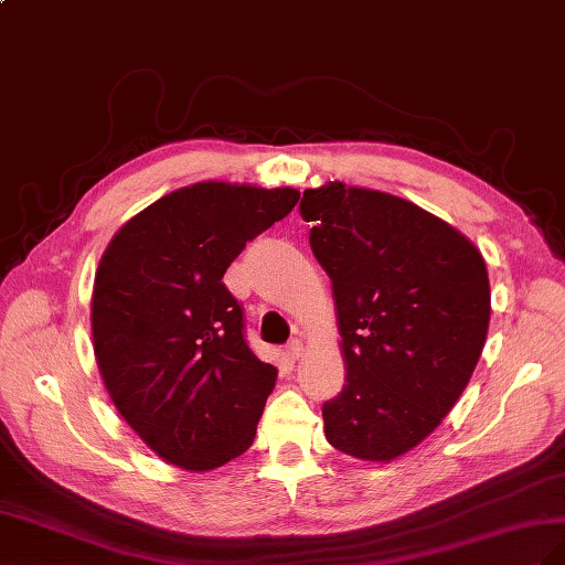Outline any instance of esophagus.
Listing matches in <instances>:
<instances>
[{"label":"esophagus","instance_id":"1","mask_svg":"<svg viewBox=\"0 0 565 565\" xmlns=\"http://www.w3.org/2000/svg\"><path fill=\"white\" fill-rule=\"evenodd\" d=\"M302 341H300V338H296V341H291V343H288L286 345V354H288V358H291V360H298V358H302Z\"/></svg>","mask_w":565,"mask_h":565}]
</instances>
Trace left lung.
<instances>
[{"label":"left lung","instance_id":"obj_1","mask_svg":"<svg viewBox=\"0 0 565 565\" xmlns=\"http://www.w3.org/2000/svg\"><path fill=\"white\" fill-rule=\"evenodd\" d=\"M300 215L331 279L343 391L327 440L374 463L407 455L469 385L490 327L488 267L471 238L416 203L343 182L305 189Z\"/></svg>","mask_w":565,"mask_h":565}]
</instances>
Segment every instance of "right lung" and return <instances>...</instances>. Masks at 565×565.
<instances>
[{"mask_svg": "<svg viewBox=\"0 0 565 565\" xmlns=\"http://www.w3.org/2000/svg\"><path fill=\"white\" fill-rule=\"evenodd\" d=\"M298 199L217 180L174 189L127 220L96 267L92 345L110 402L184 471L220 469L253 445L277 366L250 352L222 277Z\"/></svg>", "mask_w": 565, "mask_h": 565, "instance_id": "1", "label": "right lung"}]
</instances>
